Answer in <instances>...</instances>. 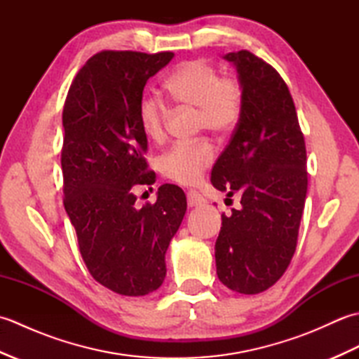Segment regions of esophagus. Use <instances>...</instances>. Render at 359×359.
Wrapping results in <instances>:
<instances>
[{"label":"esophagus","mask_w":359,"mask_h":359,"mask_svg":"<svg viewBox=\"0 0 359 359\" xmlns=\"http://www.w3.org/2000/svg\"><path fill=\"white\" fill-rule=\"evenodd\" d=\"M188 207L193 208V207H201V205L205 203L203 197L197 193V191H188Z\"/></svg>","instance_id":"obj_1"}]
</instances>
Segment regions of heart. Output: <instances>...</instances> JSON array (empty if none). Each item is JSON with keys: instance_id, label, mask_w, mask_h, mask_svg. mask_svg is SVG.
<instances>
[{"instance_id": "heart-1", "label": "heart", "mask_w": 359, "mask_h": 359, "mask_svg": "<svg viewBox=\"0 0 359 359\" xmlns=\"http://www.w3.org/2000/svg\"><path fill=\"white\" fill-rule=\"evenodd\" d=\"M165 88L175 102L199 108V126L225 134L238 123L242 111V88L231 77H220L207 60H189L171 72ZM139 121L143 134L158 142L165 134V108L154 95H144L139 103ZM215 158L208 140L175 143L158 158V170L166 179L180 185H194Z\"/></svg>"}]
</instances>
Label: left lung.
<instances>
[{
	"label": "left lung",
	"mask_w": 359,
	"mask_h": 359,
	"mask_svg": "<svg viewBox=\"0 0 359 359\" xmlns=\"http://www.w3.org/2000/svg\"><path fill=\"white\" fill-rule=\"evenodd\" d=\"M224 58L238 72L242 111L211 184L239 194L241 208L222 215L216 271L233 292L256 294L276 284L294 255L307 196L306 143L278 71L248 50Z\"/></svg>",
	"instance_id": "1"
}]
</instances>
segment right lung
I'll return each instance as SVG.
<instances>
[{
	"label": "right lung",
	"mask_w": 359,
	"mask_h": 359,
	"mask_svg": "<svg viewBox=\"0 0 359 359\" xmlns=\"http://www.w3.org/2000/svg\"><path fill=\"white\" fill-rule=\"evenodd\" d=\"M172 52L103 50L79 71L63 109L65 210L93 278L114 293L144 296L163 284L165 255L187 211L179 187L135 207L137 185L154 184L139 121L147 81Z\"/></svg>",
	"instance_id": "obj_1"
}]
</instances>
